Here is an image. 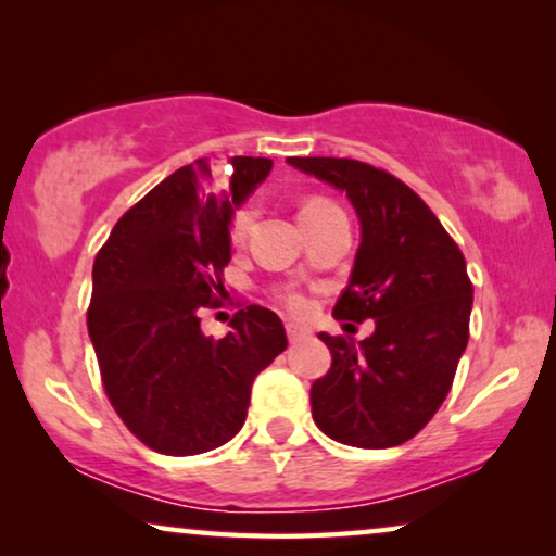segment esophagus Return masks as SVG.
Returning <instances> with one entry per match:
<instances>
[{
  "label": "esophagus",
  "instance_id": "1",
  "mask_svg": "<svg viewBox=\"0 0 556 556\" xmlns=\"http://www.w3.org/2000/svg\"><path fill=\"white\" fill-rule=\"evenodd\" d=\"M285 330H287L289 342H300V340H307L309 338L307 327H300V325H294V323H287Z\"/></svg>",
  "mask_w": 556,
  "mask_h": 556
}]
</instances>
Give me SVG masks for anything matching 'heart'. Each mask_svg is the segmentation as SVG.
Segmentation results:
<instances>
[{
  "instance_id": "obj_1",
  "label": "heart",
  "mask_w": 556,
  "mask_h": 556,
  "mask_svg": "<svg viewBox=\"0 0 556 556\" xmlns=\"http://www.w3.org/2000/svg\"><path fill=\"white\" fill-rule=\"evenodd\" d=\"M327 206H334V203L323 199V197H312V199L302 203L300 216L315 214V211H323ZM252 222H254L252 206H241V208L233 211L231 218H229V239L233 241V244H239V241L247 237V231H249V226H252ZM281 302H285V307L292 312V315H307V309H309L307 296L300 294V292H287L285 296H281Z\"/></svg>"
}]
</instances>
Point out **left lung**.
<instances>
[{"instance_id": "obj_1", "label": "left lung", "mask_w": 556, "mask_h": 556, "mask_svg": "<svg viewBox=\"0 0 556 556\" xmlns=\"http://www.w3.org/2000/svg\"><path fill=\"white\" fill-rule=\"evenodd\" d=\"M338 186L363 224L338 319H375L353 345L319 332L332 365L312 382V418L332 441L393 448L441 408L468 345L473 285L456 241L410 186L355 159H287Z\"/></svg>"}]
</instances>
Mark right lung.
I'll list each match as a JSON object with an SVG mask.
<instances>
[{
    "label": "right lung",
    "instance_id": "right-lung-1",
    "mask_svg": "<svg viewBox=\"0 0 556 556\" xmlns=\"http://www.w3.org/2000/svg\"><path fill=\"white\" fill-rule=\"evenodd\" d=\"M271 170L269 159H199L148 191L113 226L92 264L88 332L105 395L128 431L166 456H197L241 431L252 382L281 350V319L260 304L206 338L222 304L229 218Z\"/></svg>",
    "mask_w": 556,
    "mask_h": 556
}]
</instances>
